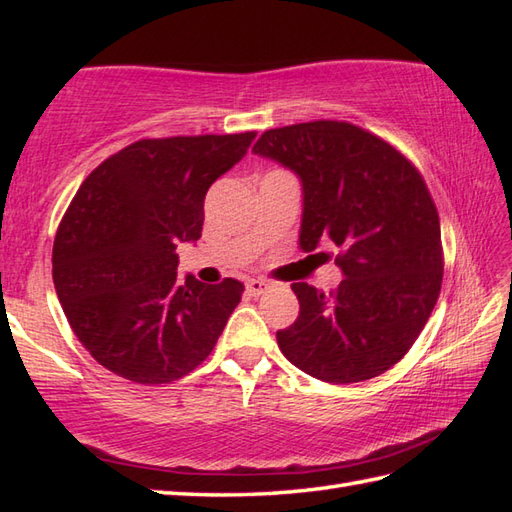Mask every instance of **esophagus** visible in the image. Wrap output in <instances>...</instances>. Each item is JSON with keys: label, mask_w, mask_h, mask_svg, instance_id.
Here are the masks:
<instances>
[{"label": "esophagus", "mask_w": 512, "mask_h": 512, "mask_svg": "<svg viewBox=\"0 0 512 512\" xmlns=\"http://www.w3.org/2000/svg\"><path fill=\"white\" fill-rule=\"evenodd\" d=\"M270 288V284L266 279H248L246 281V292L250 297H259L264 295V292Z\"/></svg>", "instance_id": "esophagus-1"}]
</instances>
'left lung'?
<instances>
[{"instance_id": "8db88e82", "label": "left lung", "mask_w": 512, "mask_h": 512, "mask_svg": "<svg viewBox=\"0 0 512 512\" xmlns=\"http://www.w3.org/2000/svg\"><path fill=\"white\" fill-rule=\"evenodd\" d=\"M253 151L297 173L299 246L334 244L345 277L334 292L292 284L299 317L277 332L279 350L334 385L387 372L418 339L442 286L440 217L418 169L343 121L268 129Z\"/></svg>"}]
</instances>
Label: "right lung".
Listing matches in <instances>:
<instances>
[{"instance_id":"1","label":"right lung","mask_w":512,"mask_h":512,"mask_svg":"<svg viewBox=\"0 0 512 512\" xmlns=\"http://www.w3.org/2000/svg\"><path fill=\"white\" fill-rule=\"evenodd\" d=\"M255 136L138 140L76 191L54 237L52 279L76 339L116 376L171 383L220 339L242 281H178L176 248L200 239L206 191Z\"/></svg>"}]
</instances>
